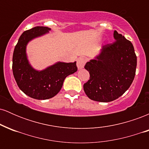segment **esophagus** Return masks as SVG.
Here are the masks:
<instances>
[{"label": "esophagus", "instance_id": "1", "mask_svg": "<svg viewBox=\"0 0 149 149\" xmlns=\"http://www.w3.org/2000/svg\"><path fill=\"white\" fill-rule=\"evenodd\" d=\"M85 63H86V59L84 57H79L77 60V66L78 69H81L84 67Z\"/></svg>", "mask_w": 149, "mask_h": 149}]
</instances>
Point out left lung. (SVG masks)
<instances>
[{
	"label": "left lung",
	"mask_w": 149,
	"mask_h": 149,
	"mask_svg": "<svg viewBox=\"0 0 149 149\" xmlns=\"http://www.w3.org/2000/svg\"><path fill=\"white\" fill-rule=\"evenodd\" d=\"M113 37L116 41L104 45L100 54L85 66L90 79L83 89L96 102H112L122 96L134 78L136 56L132 43L116 31Z\"/></svg>",
	"instance_id": "left-lung-1"
}]
</instances>
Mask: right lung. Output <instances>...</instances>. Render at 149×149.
I'll return each mask as SVG.
<instances>
[{
    "label": "right lung",
    "instance_id": "right-lung-1",
    "mask_svg": "<svg viewBox=\"0 0 149 149\" xmlns=\"http://www.w3.org/2000/svg\"><path fill=\"white\" fill-rule=\"evenodd\" d=\"M50 30L48 27L36 26L26 31L19 38L13 52V72L17 84L24 93L36 100H47L55 96L62 88L65 78L78 70L76 61H59L42 71L31 66L26 51L27 44Z\"/></svg>",
    "mask_w": 149,
    "mask_h": 149
}]
</instances>
